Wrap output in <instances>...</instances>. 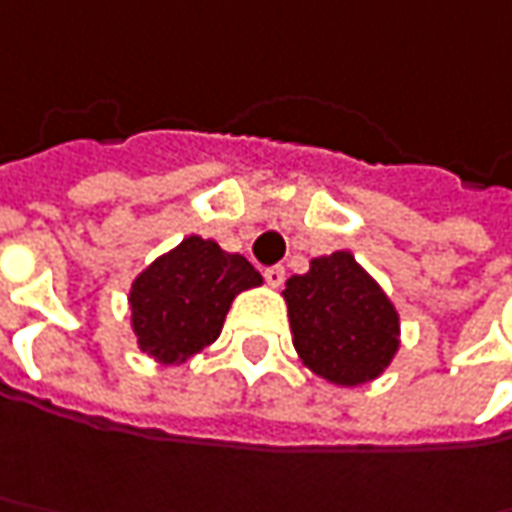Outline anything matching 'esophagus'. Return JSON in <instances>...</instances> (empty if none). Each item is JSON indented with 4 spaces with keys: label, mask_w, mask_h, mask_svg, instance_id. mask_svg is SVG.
Segmentation results:
<instances>
[{
    "label": "esophagus",
    "mask_w": 512,
    "mask_h": 512,
    "mask_svg": "<svg viewBox=\"0 0 512 512\" xmlns=\"http://www.w3.org/2000/svg\"><path fill=\"white\" fill-rule=\"evenodd\" d=\"M263 277H266L269 286L277 289V286H283V280H286V269H283V266H269V269L263 272Z\"/></svg>",
    "instance_id": "1"
}]
</instances>
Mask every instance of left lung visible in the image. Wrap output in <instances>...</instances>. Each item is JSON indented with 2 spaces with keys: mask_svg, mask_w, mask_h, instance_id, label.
Listing matches in <instances>:
<instances>
[{
  "mask_svg": "<svg viewBox=\"0 0 512 512\" xmlns=\"http://www.w3.org/2000/svg\"><path fill=\"white\" fill-rule=\"evenodd\" d=\"M300 360L334 385L379 377L399 348V317L348 252L314 257L283 291Z\"/></svg>",
  "mask_w": 512,
  "mask_h": 512,
  "instance_id": "1",
  "label": "left lung"
}]
</instances>
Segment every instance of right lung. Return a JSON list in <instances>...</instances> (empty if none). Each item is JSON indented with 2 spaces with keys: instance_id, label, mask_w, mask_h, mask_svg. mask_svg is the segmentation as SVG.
Segmentation results:
<instances>
[{
  "instance_id": "right-lung-1",
  "label": "right lung",
  "mask_w": 512,
  "mask_h": 512,
  "mask_svg": "<svg viewBox=\"0 0 512 512\" xmlns=\"http://www.w3.org/2000/svg\"><path fill=\"white\" fill-rule=\"evenodd\" d=\"M260 283V272L243 255L223 252L215 240L186 238L133 283L130 306L141 351L167 365L189 360L218 340L240 291Z\"/></svg>"
}]
</instances>
